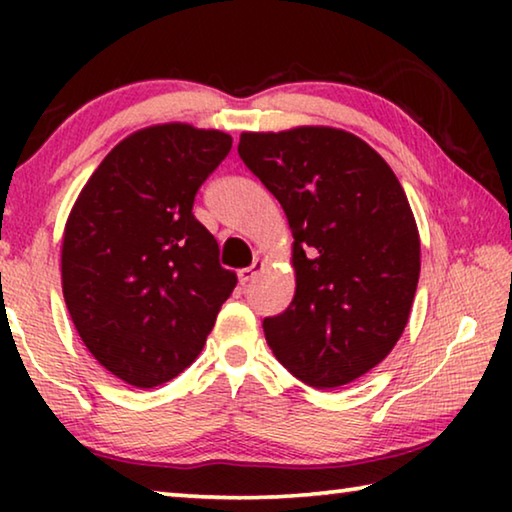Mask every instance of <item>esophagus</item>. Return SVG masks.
<instances>
[{
  "label": "esophagus",
  "mask_w": 512,
  "mask_h": 512,
  "mask_svg": "<svg viewBox=\"0 0 512 512\" xmlns=\"http://www.w3.org/2000/svg\"><path fill=\"white\" fill-rule=\"evenodd\" d=\"M262 268H264L262 259H255V262L250 264L248 268H241V271H239V282H241V284H248L250 280H255V275H257L259 271H262Z\"/></svg>",
  "instance_id": "34e87169"
}]
</instances>
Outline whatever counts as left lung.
I'll return each mask as SVG.
<instances>
[{
	"mask_svg": "<svg viewBox=\"0 0 512 512\" xmlns=\"http://www.w3.org/2000/svg\"><path fill=\"white\" fill-rule=\"evenodd\" d=\"M239 155L287 214L296 296L264 318L275 359L314 388L384 361L409 323L420 235L400 180L361 137L298 126L241 133Z\"/></svg>",
	"mask_w": 512,
	"mask_h": 512,
	"instance_id": "1",
	"label": "left lung"
}]
</instances>
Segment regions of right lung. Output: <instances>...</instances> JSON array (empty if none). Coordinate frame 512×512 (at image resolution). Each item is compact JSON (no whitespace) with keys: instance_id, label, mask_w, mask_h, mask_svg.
<instances>
[{"instance_id":"add662e5","label":"right lung","mask_w":512,"mask_h":512,"mask_svg":"<svg viewBox=\"0 0 512 512\" xmlns=\"http://www.w3.org/2000/svg\"><path fill=\"white\" fill-rule=\"evenodd\" d=\"M232 149L223 131L155 124L121 140L67 216L60 277L69 316L103 368L162 386L201 354L237 275L192 214Z\"/></svg>"}]
</instances>
